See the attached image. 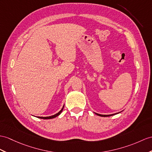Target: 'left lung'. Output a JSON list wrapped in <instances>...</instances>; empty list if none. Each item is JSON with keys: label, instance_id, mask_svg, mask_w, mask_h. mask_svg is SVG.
<instances>
[{"label": "left lung", "instance_id": "1", "mask_svg": "<svg viewBox=\"0 0 152 152\" xmlns=\"http://www.w3.org/2000/svg\"><path fill=\"white\" fill-rule=\"evenodd\" d=\"M121 113V112L116 113H114V114H110V115H101V114H99V113H95L96 115H97L101 116V117H110V116H112V115H114L118 114V113Z\"/></svg>", "mask_w": 152, "mask_h": 152}]
</instances>
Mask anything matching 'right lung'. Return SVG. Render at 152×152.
Here are the masks:
<instances>
[{
	"label": "right lung",
	"instance_id": "obj_1",
	"mask_svg": "<svg viewBox=\"0 0 152 152\" xmlns=\"http://www.w3.org/2000/svg\"><path fill=\"white\" fill-rule=\"evenodd\" d=\"M64 105L63 106V107H62V109H61L60 111H59V112H58L57 113L53 115L49 116V117H38V118H40V119H53V118L57 117L58 115H60V114L62 113V110H63V108H64Z\"/></svg>",
	"mask_w": 152,
	"mask_h": 152
}]
</instances>
